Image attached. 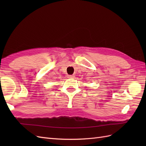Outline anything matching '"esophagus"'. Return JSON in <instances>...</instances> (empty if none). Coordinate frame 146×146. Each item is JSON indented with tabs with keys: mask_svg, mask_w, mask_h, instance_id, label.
Wrapping results in <instances>:
<instances>
[{
	"mask_svg": "<svg viewBox=\"0 0 146 146\" xmlns=\"http://www.w3.org/2000/svg\"><path fill=\"white\" fill-rule=\"evenodd\" d=\"M68 77L69 78H74L75 77V76H74V75H69V76H68Z\"/></svg>",
	"mask_w": 146,
	"mask_h": 146,
	"instance_id": "34e87169",
	"label": "esophagus"
}]
</instances>
